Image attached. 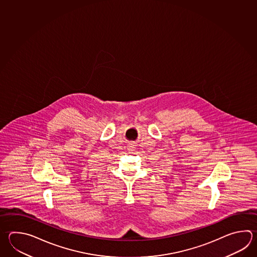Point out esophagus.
Returning a JSON list of instances; mask_svg holds the SVG:
<instances>
[{"mask_svg":"<svg viewBox=\"0 0 257 257\" xmlns=\"http://www.w3.org/2000/svg\"><path fill=\"white\" fill-rule=\"evenodd\" d=\"M135 147H136V144H135V143H131L130 146H129V148L133 149V148H135Z\"/></svg>","mask_w":257,"mask_h":257,"instance_id":"esophagus-1","label":"esophagus"}]
</instances>
